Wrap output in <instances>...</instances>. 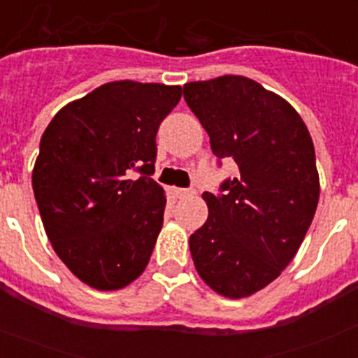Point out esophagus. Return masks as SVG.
Here are the masks:
<instances>
[{"label": "esophagus", "instance_id": "obj_1", "mask_svg": "<svg viewBox=\"0 0 358 358\" xmlns=\"http://www.w3.org/2000/svg\"><path fill=\"white\" fill-rule=\"evenodd\" d=\"M195 192L194 189H188V188H176V195L179 199H185V197H192Z\"/></svg>", "mask_w": 358, "mask_h": 358}]
</instances>
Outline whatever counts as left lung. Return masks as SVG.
<instances>
[{"label":"left lung","instance_id":"left-lung-1","mask_svg":"<svg viewBox=\"0 0 358 358\" xmlns=\"http://www.w3.org/2000/svg\"><path fill=\"white\" fill-rule=\"evenodd\" d=\"M185 100L218 159L238 166L204 192L208 220L189 236L199 276L217 294L248 297L292 262L315 215L319 173L301 116L287 100L240 75L185 84Z\"/></svg>","mask_w":358,"mask_h":358}]
</instances>
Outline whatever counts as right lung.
I'll use <instances>...</instances> for the list:
<instances>
[{
	"instance_id": "right-lung-1",
	"label": "right lung",
	"mask_w": 358,
	"mask_h": 358,
	"mask_svg": "<svg viewBox=\"0 0 358 358\" xmlns=\"http://www.w3.org/2000/svg\"><path fill=\"white\" fill-rule=\"evenodd\" d=\"M181 94V85L109 82L44 131L34 195L57 256L85 285L123 289L147 267L166 206L150 177L156 134Z\"/></svg>"
}]
</instances>
